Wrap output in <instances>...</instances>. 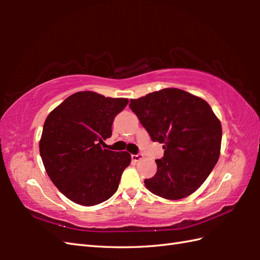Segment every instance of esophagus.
I'll list each match as a JSON object with an SVG mask.
<instances>
[{
  "label": "esophagus",
  "instance_id": "obj_1",
  "mask_svg": "<svg viewBox=\"0 0 260 260\" xmlns=\"http://www.w3.org/2000/svg\"><path fill=\"white\" fill-rule=\"evenodd\" d=\"M143 158V154L142 153H137V154H132V161L137 162L140 159Z\"/></svg>",
  "mask_w": 260,
  "mask_h": 260
}]
</instances>
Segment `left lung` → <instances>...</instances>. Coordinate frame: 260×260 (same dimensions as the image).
<instances>
[{"instance_id": "left-lung-1", "label": "left lung", "mask_w": 260, "mask_h": 260, "mask_svg": "<svg viewBox=\"0 0 260 260\" xmlns=\"http://www.w3.org/2000/svg\"><path fill=\"white\" fill-rule=\"evenodd\" d=\"M129 108L153 142L162 143L157 171L144 180L155 196L179 200L197 191L217 164L222 129L209 104L176 88L131 99Z\"/></svg>"}]
</instances>
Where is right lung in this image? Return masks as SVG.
I'll return each mask as SVG.
<instances>
[{"label": "right lung", "mask_w": 260, "mask_h": 260, "mask_svg": "<svg viewBox=\"0 0 260 260\" xmlns=\"http://www.w3.org/2000/svg\"><path fill=\"white\" fill-rule=\"evenodd\" d=\"M127 103L126 98L79 91L48 115L40 155L53 184L73 202L96 206L117 191L131 155L101 145L112 136L113 121Z\"/></svg>", "instance_id": "1"}]
</instances>
